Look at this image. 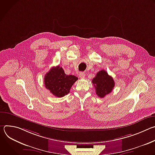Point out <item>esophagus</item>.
Here are the masks:
<instances>
[{
  "label": "esophagus",
  "instance_id": "obj_1",
  "mask_svg": "<svg viewBox=\"0 0 155 155\" xmlns=\"http://www.w3.org/2000/svg\"><path fill=\"white\" fill-rule=\"evenodd\" d=\"M79 77L80 78H84L85 77V73L84 72H80L79 74Z\"/></svg>",
  "mask_w": 155,
  "mask_h": 155
}]
</instances>
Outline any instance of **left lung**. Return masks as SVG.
<instances>
[{
	"instance_id": "1",
	"label": "left lung",
	"mask_w": 155,
	"mask_h": 155,
	"mask_svg": "<svg viewBox=\"0 0 155 155\" xmlns=\"http://www.w3.org/2000/svg\"><path fill=\"white\" fill-rule=\"evenodd\" d=\"M92 82L96 89V94L101 98L111 93L115 86L113 78L104 70L98 72L92 80Z\"/></svg>"
}]
</instances>
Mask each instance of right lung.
Here are the masks:
<instances>
[{"label": "right lung", "instance_id": "add662e5", "mask_svg": "<svg viewBox=\"0 0 155 155\" xmlns=\"http://www.w3.org/2000/svg\"><path fill=\"white\" fill-rule=\"evenodd\" d=\"M78 78L72 75H66L59 65L52 68L46 74L44 83L47 89L54 96L62 97L69 93L71 88Z\"/></svg>", "mask_w": 155, "mask_h": 155}]
</instances>
